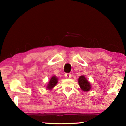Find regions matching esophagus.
<instances>
[{
  "instance_id": "esophagus-1",
  "label": "esophagus",
  "mask_w": 126,
  "mask_h": 126,
  "mask_svg": "<svg viewBox=\"0 0 126 126\" xmlns=\"http://www.w3.org/2000/svg\"><path fill=\"white\" fill-rule=\"evenodd\" d=\"M71 74L70 73H65V76L66 78H70L71 77Z\"/></svg>"
}]
</instances>
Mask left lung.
<instances>
[{"instance_id": "8db88e82", "label": "left lung", "mask_w": 126, "mask_h": 126, "mask_svg": "<svg viewBox=\"0 0 126 126\" xmlns=\"http://www.w3.org/2000/svg\"><path fill=\"white\" fill-rule=\"evenodd\" d=\"M79 85L82 91H89L91 89V85L84 76H81L79 79Z\"/></svg>"}]
</instances>
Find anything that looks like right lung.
<instances>
[{"label":"right lung","instance_id":"right-lung-1","mask_svg":"<svg viewBox=\"0 0 126 126\" xmlns=\"http://www.w3.org/2000/svg\"><path fill=\"white\" fill-rule=\"evenodd\" d=\"M57 82H58V79L57 78L56 76H53L51 78L50 80L49 84H48V85L47 86V88H48V89H51V88H53L56 85L57 83Z\"/></svg>","mask_w":126,"mask_h":126}]
</instances>
